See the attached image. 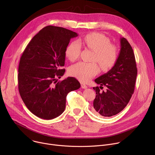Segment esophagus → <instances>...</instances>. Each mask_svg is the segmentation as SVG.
Here are the masks:
<instances>
[{
    "mask_svg": "<svg viewBox=\"0 0 155 155\" xmlns=\"http://www.w3.org/2000/svg\"><path fill=\"white\" fill-rule=\"evenodd\" d=\"M81 86L83 89H86V88L87 87V86L86 84H84V83H81Z\"/></svg>",
    "mask_w": 155,
    "mask_h": 155,
    "instance_id": "1",
    "label": "esophagus"
}]
</instances>
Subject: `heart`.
Masks as SVG:
<instances>
[{
	"mask_svg": "<svg viewBox=\"0 0 155 155\" xmlns=\"http://www.w3.org/2000/svg\"><path fill=\"white\" fill-rule=\"evenodd\" d=\"M83 43L94 51L92 60L97 61L102 70L112 68L118 58V50L115 45L110 43L108 38L102 34L91 33L86 35L80 41L71 43L65 49V54L71 61L77 60L80 56L81 45ZM99 71L97 64L94 62H79L69 69V74L80 81L86 83L94 77Z\"/></svg>",
	"mask_w": 155,
	"mask_h": 155,
	"instance_id": "heart-1",
	"label": "heart"
}]
</instances>
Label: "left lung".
I'll return each instance as SVG.
<instances>
[{"label": "left lung", "mask_w": 155, "mask_h": 155, "mask_svg": "<svg viewBox=\"0 0 155 155\" xmlns=\"http://www.w3.org/2000/svg\"><path fill=\"white\" fill-rule=\"evenodd\" d=\"M120 51L114 67L107 73L95 79L101 86L94 87L96 96L93 110L95 114L109 117L120 113L126 107L134 91L137 67L134 54L129 43L120 38ZM102 85L106 92H100Z\"/></svg>", "instance_id": "8db88e82"}]
</instances>
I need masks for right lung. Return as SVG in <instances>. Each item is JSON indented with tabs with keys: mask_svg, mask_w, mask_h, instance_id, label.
<instances>
[{
	"mask_svg": "<svg viewBox=\"0 0 155 155\" xmlns=\"http://www.w3.org/2000/svg\"><path fill=\"white\" fill-rule=\"evenodd\" d=\"M78 34L48 26L37 34L22 54L18 67V90L25 104L35 116L51 120L61 115L68 94L80 87L74 77L58 82L65 72V51Z\"/></svg>",
	"mask_w": 155,
	"mask_h": 155,
	"instance_id": "add662e5",
	"label": "right lung"
}]
</instances>
